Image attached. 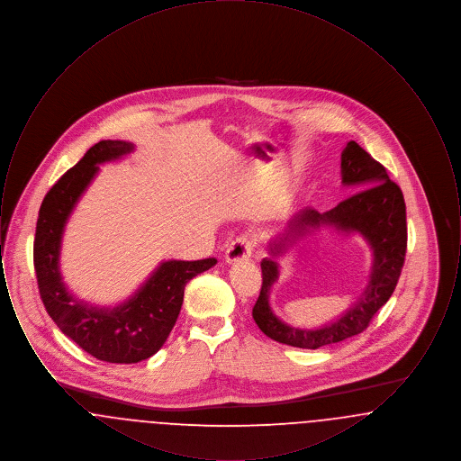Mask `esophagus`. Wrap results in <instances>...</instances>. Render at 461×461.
<instances>
[{
  "label": "esophagus",
  "mask_w": 461,
  "mask_h": 461,
  "mask_svg": "<svg viewBox=\"0 0 461 461\" xmlns=\"http://www.w3.org/2000/svg\"><path fill=\"white\" fill-rule=\"evenodd\" d=\"M254 250V240L249 235H240L231 241L226 249V261L228 263H239L250 258Z\"/></svg>",
  "instance_id": "obj_1"
}]
</instances>
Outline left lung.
<instances>
[{
	"label": "left lung",
	"instance_id": "1",
	"mask_svg": "<svg viewBox=\"0 0 461 461\" xmlns=\"http://www.w3.org/2000/svg\"><path fill=\"white\" fill-rule=\"evenodd\" d=\"M340 167L342 183L357 192L327 212H318L312 207L297 212L288 221L285 233L269 243V252L276 258L306 232L325 223L341 230H357L373 245L371 282L358 304L340 321L320 330H295L278 321L268 307L267 297L277 279V265L272 259H263V285L252 316L264 335L292 348L318 349L368 329L375 312L391 299L406 258V203L401 188L389 179L387 169L356 141H349L344 149Z\"/></svg>",
	"mask_w": 461,
	"mask_h": 461
}]
</instances>
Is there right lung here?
I'll return each instance as SVG.
<instances>
[{
	"mask_svg": "<svg viewBox=\"0 0 461 461\" xmlns=\"http://www.w3.org/2000/svg\"><path fill=\"white\" fill-rule=\"evenodd\" d=\"M131 150V143L119 140L93 145L44 195L34 237V269L46 312L83 351L119 365L143 361L164 346L181 311L185 285L218 263L214 258L162 263L130 301L115 307L91 306L67 290L59 269L67 218L98 164Z\"/></svg>",
	"mask_w": 461,
	"mask_h": 461,
	"instance_id": "right-lung-1",
	"label": "right lung"
}]
</instances>
